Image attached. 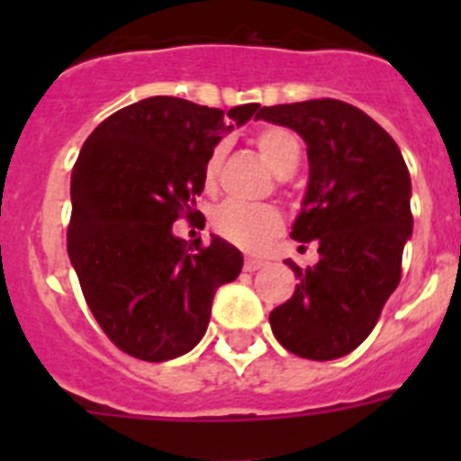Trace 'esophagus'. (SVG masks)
<instances>
[{"instance_id":"1","label":"esophagus","mask_w":461,"mask_h":461,"mask_svg":"<svg viewBox=\"0 0 461 461\" xmlns=\"http://www.w3.org/2000/svg\"><path fill=\"white\" fill-rule=\"evenodd\" d=\"M263 266H266V260L247 258V260H244V272H256V270H260Z\"/></svg>"}]
</instances>
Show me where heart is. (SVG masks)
Listing matches in <instances>:
<instances>
[{
  "label": "heart",
  "instance_id": "1",
  "mask_svg": "<svg viewBox=\"0 0 461 461\" xmlns=\"http://www.w3.org/2000/svg\"><path fill=\"white\" fill-rule=\"evenodd\" d=\"M256 152L266 161L267 168L276 177H291L295 173L303 149L295 133L284 126H267L254 138ZM223 148H217L207 158L203 168L205 189L212 191L219 182ZM212 228L219 238L235 244L244 251H260L281 233L284 221L276 207L272 205H240V203H223L212 212Z\"/></svg>",
  "mask_w": 461,
  "mask_h": 461
}]
</instances>
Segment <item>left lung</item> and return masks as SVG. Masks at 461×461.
Masks as SVG:
<instances>
[{
	"label": "left lung",
	"mask_w": 461,
	"mask_h": 461,
	"mask_svg": "<svg viewBox=\"0 0 461 461\" xmlns=\"http://www.w3.org/2000/svg\"><path fill=\"white\" fill-rule=\"evenodd\" d=\"M307 145L309 182L291 238L319 244L313 267L295 272L291 300L270 325L286 351L307 360L348 356L367 339L402 279L413 233L411 175L397 142L367 113L337 99L260 108Z\"/></svg>",
	"instance_id": "8db88e82"
}]
</instances>
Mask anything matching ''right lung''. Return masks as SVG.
<instances>
[{"label": "right lung", "mask_w": 461, "mask_h": 461, "mask_svg": "<svg viewBox=\"0 0 461 461\" xmlns=\"http://www.w3.org/2000/svg\"><path fill=\"white\" fill-rule=\"evenodd\" d=\"M258 110L247 104L223 115L149 96L85 140L71 173L68 258L96 323L129 356L164 362L189 353L205 335L217 288L238 279L240 249L219 235L186 247L173 223L198 212L203 168L223 133Z\"/></svg>", "instance_id": "add662e5"}]
</instances>
